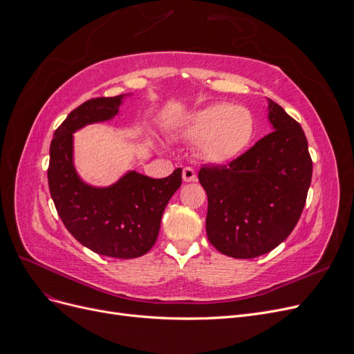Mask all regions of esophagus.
Masks as SVG:
<instances>
[{
    "instance_id": "1",
    "label": "esophagus",
    "mask_w": 354,
    "mask_h": 354,
    "mask_svg": "<svg viewBox=\"0 0 354 354\" xmlns=\"http://www.w3.org/2000/svg\"><path fill=\"white\" fill-rule=\"evenodd\" d=\"M183 180L186 181V183H189V181H196V173H195V169L190 168V167L183 168Z\"/></svg>"
}]
</instances>
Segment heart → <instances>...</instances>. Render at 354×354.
<instances>
[{"label": "heart", "mask_w": 354, "mask_h": 354, "mask_svg": "<svg viewBox=\"0 0 354 354\" xmlns=\"http://www.w3.org/2000/svg\"><path fill=\"white\" fill-rule=\"evenodd\" d=\"M255 131L251 111L245 106L212 103L189 118L178 133L198 140L199 156L209 164H229L248 149Z\"/></svg>", "instance_id": "heart-1"}]
</instances>
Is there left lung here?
I'll use <instances>...</instances> for the list:
<instances>
[{"label":"left lung","instance_id":"obj_1","mask_svg":"<svg viewBox=\"0 0 354 354\" xmlns=\"http://www.w3.org/2000/svg\"><path fill=\"white\" fill-rule=\"evenodd\" d=\"M272 133L229 165L203 167L207 234L233 259H254L282 243L301 216L313 164L301 125L267 99Z\"/></svg>","mask_w":354,"mask_h":354}]
</instances>
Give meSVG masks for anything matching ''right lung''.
I'll return each instance as SVG.
<instances>
[{
  "label": "right lung",
  "mask_w": 354,
  "mask_h": 354,
  "mask_svg": "<svg viewBox=\"0 0 354 354\" xmlns=\"http://www.w3.org/2000/svg\"><path fill=\"white\" fill-rule=\"evenodd\" d=\"M128 95L91 99L73 109L55 131L47 173L53 202L69 233L95 254L113 259H137L152 248L167 203L181 186V168L165 178L127 171L103 187L80 177L73 133L113 120Z\"/></svg>",
  "instance_id": "right-lung-1"
}]
</instances>
